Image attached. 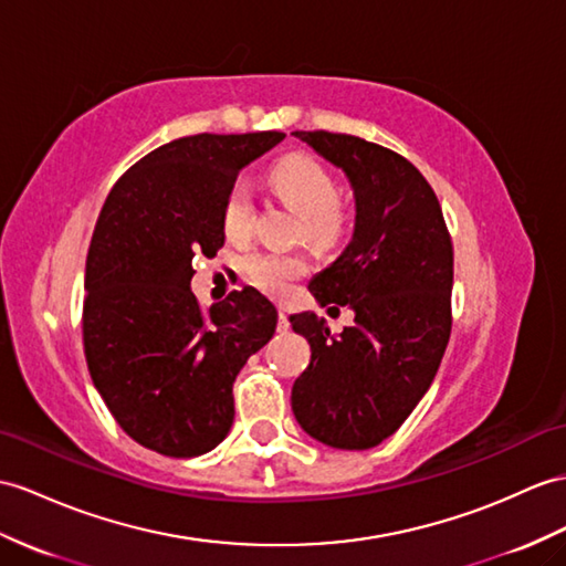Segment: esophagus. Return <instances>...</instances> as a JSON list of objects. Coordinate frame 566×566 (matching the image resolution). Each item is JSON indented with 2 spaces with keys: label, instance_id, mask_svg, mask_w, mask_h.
<instances>
[{
  "label": "esophagus",
  "instance_id": "obj_1",
  "mask_svg": "<svg viewBox=\"0 0 566 566\" xmlns=\"http://www.w3.org/2000/svg\"><path fill=\"white\" fill-rule=\"evenodd\" d=\"M287 328H291V322H287V314H285V310H279V331H283V334H285Z\"/></svg>",
  "mask_w": 566,
  "mask_h": 566
}]
</instances>
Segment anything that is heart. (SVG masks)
I'll return each mask as SVG.
<instances>
[{
	"instance_id": "heart-1",
	"label": "heart",
	"mask_w": 566,
	"mask_h": 566,
	"mask_svg": "<svg viewBox=\"0 0 566 566\" xmlns=\"http://www.w3.org/2000/svg\"><path fill=\"white\" fill-rule=\"evenodd\" d=\"M269 185L293 211L302 216V232L319 247L336 244L348 228V211L336 199V182L324 165L307 156H287L273 165ZM254 223V199L238 182L223 203V230L230 240H244ZM244 273L256 287L283 295L293 281L307 273V259L285 252H261L244 259Z\"/></svg>"
}]
</instances>
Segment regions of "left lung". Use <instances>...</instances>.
I'll use <instances>...</instances> for the list:
<instances>
[{
	"label": "left lung",
	"mask_w": 566,
	"mask_h": 566,
	"mask_svg": "<svg viewBox=\"0 0 566 566\" xmlns=\"http://www.w3.org/2000/svg\"><path fill=\"white\" fill-rule=\"evenodd\" d=\"M293 136L346 172L355 197L348 247L310 281L322 307H350L355 324L334 336L314 312L291 314L312 348L293 412L316 442L363 451L406 422L442 363L453 247L432 187L403 156L350 134Z\"/></svg>",
	"instance_id": "left-lung-1"
}]
</instances>
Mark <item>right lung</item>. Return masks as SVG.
<instances>
[{
	"mask_svg": "<svg viewBox=\"0 0 566 566\" xmlns=\"http://www.w3.org/2000/svg\"><path fill=\"white\" fill-rule=\"evenodd\" d=\"M283 132L197 134L119 177L86 259L84 350L107 410L163 457L216 449L235 420L232 384L271 340L279 312L254 287L201 310L191 259L226 242L223 203L242 168Z\"/></svg>",
	"mask_w": 566,
	"mask_h": 566,
	"instance_id": "right-lung-1",
	"label": "right lung"
}]
</instances>
